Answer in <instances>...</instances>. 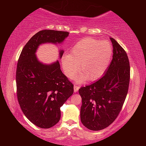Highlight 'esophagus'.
<instances>
[{"label":"esophagus","mask_w":146,"mask_h":146,"mask_svg":"<svg viewBox=\"0 0 146 146\" xmlns=\"http://www.w3.org/2000/svg\"><path fill=\"white\" fill-rule=\"evenodd\" d=\"M80 88V86L78 85H74V92H77L78 91V90Z\"/></svg>","instance_id":"1"}]
</instances>
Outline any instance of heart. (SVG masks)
I'll return each mask as SVG.
<instances>
[{
  "label": "heart",
  "mask_w": 146,
  "mask_h": 146,
  "mask_svg": "<svg viewBox=\"0 0 146 146\" xmlns=\"http://www.w3.org/2000/svg\"><path fill=\"white\" fill-rule=\"evenodd\" d=\"M112 55L113 48L109 42L86 38L74 46L70 54H66L62 58L64 72L68 78H72L78 70L79 64L82 73L76 78V82L94 80L104 74Z\"/></svg>",
  "instance_id": "b5f03b06"
}]
</instances>
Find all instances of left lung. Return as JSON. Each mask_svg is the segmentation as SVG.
<instances>
[{"label":"left lung","instance_id":"obj_1","mask_svg":"<svg viewBox=\"0 0 146 146\" xmlns=\"http://www.w3.org/2000/svg\"><path fill=\"white\" fill-rule=\"evenodd\" d=\"M113 58L106 72L90 85L81 87L80 119L88 129L98 131L109 126L117 118L128 91L130 66L124 49L110 38Z\"/></svg>","mask_w":146,"mask_h":146}]
</instances>
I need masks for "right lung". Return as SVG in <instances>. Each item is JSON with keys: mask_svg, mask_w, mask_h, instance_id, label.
Masks as SVG:
<instances>
[{"mask_svg": "<svg viewBox=\"0 0 146 146\" xmlns=\"http://www.w3.org/2000/svg\"><path fill=\"white\" fill-rule=\"evenodd\" d=\"M68 35L54 30L39 31L26 44L18 60V101L25 116L40 128H50L58 122L60 108L72 95L74 85L61 71L58 61L44 64L35 53L41 44L62 43ZM63 53L60 50V58Z\"/></svg>", "mask_w": 146, "mask_h": 146, "instance_id": "obj_1", "label": "right lung"}]
</instances>
